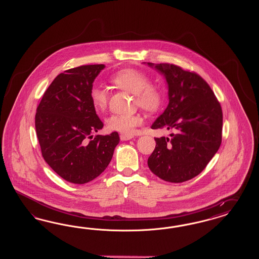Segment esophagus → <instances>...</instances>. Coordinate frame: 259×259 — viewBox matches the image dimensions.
Returning a JSON list of instances; mask_svg holds the SVG:
<instances>
[{
	"label": "esophagus",
	"mask_w": 259,
	"mask_h": 259,
	"mask_svg": "<svg viewBox=\"0 0 259 259\" xmlns=\"http://www.w3.org/2000/svg\"><path fill=\"white\" fill-rule=\"evenodd\" d=\"M119 138H120L121 141H129V140L133 139L134 137L131 135H120Z\"/></svg>",
	"instance_id": "esophagus-1"
}]
</instances>
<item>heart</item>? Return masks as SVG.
<instances>
[{
    "mask_svg": "<svg viewBox=\"0 0 259 259\" xmlns=\"http://www.w3.org/2000/svg\"><path fill=\"white\" fill-rule=\"evenodd\" d=\"M109 81L114 87L134 94L136 104L147 112H157L163 103V91L156 83L150 82L149 76L143 71L125 68L110 76ZM90 98L95 109L102 111L107 106L108 94L102 87L90 89ZM142 123V118L137 114H112L106 120L111 131L130 135Z\"/></svg>",
    "mask_w": 259,
    "mask_h": 259,
    "instance_id": "b5f03b06",
    "label": "heart"
}]
</instances>
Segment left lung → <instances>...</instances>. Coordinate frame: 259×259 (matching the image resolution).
I'll use <instances>...</instances> for the list:
<instances>
[{
    "instance_id": "8db88e82",
    "label": "left lung",
    "mask_w": 259,
    "mask_h": 259,
    "mask_svg": "<svg viewBox=\"0 0 259 259\" xmlns=\"http://www.w3.org/2000/svg\"><path fill=\"white\" fill-rule=\"evenodd\" d=\"M155 66L168 83L169 104L152 129H167L171 138H155L148 158L159 179L181 183L203 171L222 141V109L211 87L198 74L170 63Z\"/></svg>"
}]
</instances>
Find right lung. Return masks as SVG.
<instances>
[{
  "label": "right lung",
  "mask_w": 259,
  "mask_h": 259,
  "mask_svg": "<svg viewBox=\"0 0 259 259\" xmlns=\"http://www.w3.org/2000/svg\"><path fill=\"white\" fill-rule=\"evenodd\" d=\"M104 64L81 65L59 74L42 96L35 116L41 155L66 181L84 184L102 174L119 142L118 132L93 134L103 123L90 89Z\"/></svg>",
  "instance_id": "1"
}]
</instances>
